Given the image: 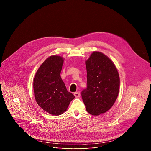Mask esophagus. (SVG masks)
I'll use <instances>...</instances> for the list:
<instances>
[{"label": "esophagus", "instance_id": "1", "mask_svg": "<svg viewBox=\"0 0 151 151\" xmlns=\"http://www.w3.org/2000/svg\"><path fill=\"white\" fill-rule=\"evenodd\" d=\"M74 96L76 98H78V97H80V93L79 92H76L74 93Z\"/></svg>", "mask_w": 151, "mask_h": 151}]
</instances>
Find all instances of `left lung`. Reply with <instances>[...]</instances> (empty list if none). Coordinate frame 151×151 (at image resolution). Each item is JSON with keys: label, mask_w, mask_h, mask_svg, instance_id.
<instances>
[{"label": "left lung", "mask_w": 151, "mask_h": 151, "mask_svg": "<svg viewBox=\"0 0 151 151\" xmlns=\"http://www.w3.org/2000/svg\"><path fill=\"white\" fill-rule=\"evenodd\" d=\"M85 65L87 88L81 96L87 111L98 116L114 104L119 93V76L114 62L101 52L94 51Z\"/></svg>", "instance_id": "obj_1"}]
</instances>
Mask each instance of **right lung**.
I'll use <instances>...</instances> for the list:
<instances>
[{"instance_id":"add662e5","label":"right lung","mask_w":151,"mask_h":151,"mask_svg":"<svg viewBox=\"0 0 151 151\" xmlns=\"http://www.w3.org/2000/svg\"><path fill=\"white\" fill-rule=\"evenodd\" d=\"M64 59L56 55L49 57L41 64L33 79L36 103L44 111L55 116L66 112L75 98L67 90L60 76Z\"/></svg>"}]
</instances>
